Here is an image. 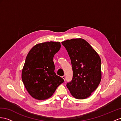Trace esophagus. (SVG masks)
<instances>
[{"label":"esophagus","mask_w":121,"mask_h":121,"mask_svg":"<svg viewBox=\"0 0 121 121\" xmlns=\"http://www.w3.org/2000/svg\"><path fill=\"white\" fill-rule=\"evenodd\" d=\"M62 78L64 79V81H65V76H63L62 77Z\"/></svg>","instance_id":"esophagus-1"}]
</instances>
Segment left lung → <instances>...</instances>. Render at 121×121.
<instances>
[{
  "mask_svg": "<svg viewBox=\"0 0 121 121\" xmlns=\"http://www.w3.org/2000/svg\"><path fill=\"white\" fill-rule=\"evenodd\" d=\"M62 44L69 54L73 71V79L67 83V87L75 98H87L101 82L100 57L84 39L67 40Z\"/></svg>",
  "mask_w": 121,
  "mask_h": 121,
  "instance_id": "left-lung-1",
  "label": "left lung"
}]
</instances>
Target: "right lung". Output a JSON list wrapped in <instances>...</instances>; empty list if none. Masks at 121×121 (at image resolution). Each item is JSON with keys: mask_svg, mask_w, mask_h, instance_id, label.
I'll return each instance as SVG.
<instances>
[{"mask_svg": "<svg viewBox=\"0 0 121 121\" xmlns=\"http://www.w3.org/2000/svg\"><path fill=\"white\" fill-rule=\"evenodd\" d=\"M60 48L59 42L39 43L27 55L21 77L27 91L37 100L50 98L64 82V80L54 72L53 58Z\"/></svg>", "mask_w": 121, "mask_h": 121, "instance_id": "1", "label": "right lung"}]
</instances>
